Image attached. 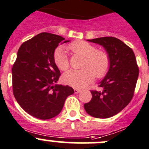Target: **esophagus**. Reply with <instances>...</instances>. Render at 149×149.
I'll list each match as a JSON object with an SVG mask.
<instances>
[{
    "mask_svg": "<svg viewBox=\"0 0 149 149\" xmlns=\"http://www.w3.org/2000/svg\"><path fill=\"white\" fill-rule=\"evenodd\" d=\"M81 90L79 89V88H75V89H74L75 94H78V93L81 92Z\"/></svg>",
    "mask_w": 149,
    "mask_h": 149,
    "instance_id": "esophagus-1",
    "label": "esophagus"
}]
</instances>
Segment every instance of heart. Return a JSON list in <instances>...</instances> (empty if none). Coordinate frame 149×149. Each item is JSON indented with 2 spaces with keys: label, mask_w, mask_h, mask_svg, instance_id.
Segmentation results:
<instances>
[{
  "label": "heart",
  "mask_w": 149,
  "mask_h": 149,
  "mask_svg": "<svg viewBox=\"0 0 149 149\" xmlns=\"http://www.w3.org/2000/svg\"><path fill=\"white\" fill-rule=\"evenodd\" d=\"M68 49L76 55L84 57L82 63L84 68L70 70L63 75L66 84L76 88H81L91 83L95 76L102 78L109 68V57L105 51L97 49L94 45L85 41H76L68 45ZM55 65L61 70H66L69 67L68 56L63 47H58L53 53Z\"/></svg>",
  "instance_id": "heart-1"
}]
</instances>
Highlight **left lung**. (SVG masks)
I'll return each mask as SVG.
<instances>
[{"instance_id":"obj_1","label":"left lung","mask_w":149,"mask_h":149,"mask_svg":"<svg viewBox=\"0 0 149 149\" xmlns=\"http://www.w3.org/2000/svg\"><path fill=\"white\" fill-rule=\"evenodd\" d=\"M102 45L109 57V68L99 86L91 91L92 98L84 104L86 112L97 118H108L123 110L131 101L139 69L133 49L119 39L104 37L87 40Z\"/></svg>"}]
</instances>
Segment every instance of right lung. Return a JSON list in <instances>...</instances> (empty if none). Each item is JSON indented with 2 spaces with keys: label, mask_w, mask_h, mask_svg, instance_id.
Instances as JSON below:
<instances>
[{
  "label": "right lung",
  "mask_w": 149,
  "mask_h": 149,
  "mask_svg": "<svg viewBox=\"0 0 149 149\" xmlns=\"http://www.w3.org/2000/svg\"><path fill=\"white\" fill-rule=\"evenodd\" d=\"M42 32L19 47L12 68L13 93L22 109L31 116L48 120L62 110L68 96L74 93L68 86L57 84L61 72L53 61L60 43L69 40Z\"/></svg>",
  "instance_id": "right-lung-1"
}]
</instances>
